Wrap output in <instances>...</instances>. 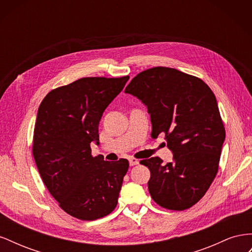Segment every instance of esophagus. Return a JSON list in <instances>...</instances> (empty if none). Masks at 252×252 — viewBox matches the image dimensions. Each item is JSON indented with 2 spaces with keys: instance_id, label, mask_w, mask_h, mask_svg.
<instances>
[{
  "instance_id": "esophagus-1",
  "label": "esophagus",
  "mask_w": 252,
  "mask_h": 252,
  "mask_svg": "<svg viewBox=\"0 0 252 252\" xmlns=\"http://www.w3.org/2000/svg\"><path fill=\"white\" fill-rule=\"evenodd\" d=\"M139 159L135 158H129V164H130V166H134V165H138L139 164Z\"/></svg>"
}]
</instances>
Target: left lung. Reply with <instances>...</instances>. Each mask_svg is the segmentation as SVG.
Here are the masks:
<instances>
[{
	"label": "left lung",
	"mask_w": 252,
	"mask_h": 252,
	"mask_svg": "<svg viewBox=\"0 0 252 252\" xmlns=\"http://www.w3.org/2000/svg\"><path fill=\"white\" fill-rule=\"evenodd\" d=\"M147 106L151 138L165 134L173 162L142 159L150 170L149 193L169 210L192 207L207 192L219 171L225 127L217 98L200 78L169 67L136 74L125 89Z\"/></svg>",
	"instance_id": "obj_1"
}]
</instances>
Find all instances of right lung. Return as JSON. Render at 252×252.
<instances>
[{
    "mask_svg": "<svg viewBox=\"0 0 252 252\" xmlns=\"http://www.w3.org/2000/svg\"><path fill=\"white\" fill-rule=\"evenodd\" d=\"M122 78H82L44 97L34 125L32 155L45 186L68 215L94 220L117 207L129 162L91 155L104 110L122 90Z\"/></svg>",
    "mask_w": 252,
    "mask_h": 252,
    "instance_id": "add662e5",
    "label": "right lung"
}]
</instances>
